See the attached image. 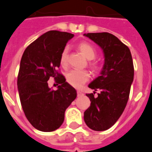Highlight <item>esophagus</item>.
Returning <instances> with one entry per match:
<instances>
[{"mask_svg":"<svg viewBox=\"0 0 152 152\" xmlns=\"http://www.w3.org/2000/svg\"><path fill=\"white\" fill-rule=\"evenodd\" d=\"M83 96V93L80 91H77V96L78 97H80V96Z\"/></svg>","mask_w":152,"mask_h":152,"instance_id":"34e87169","label":"esophagus"}]
</instances>
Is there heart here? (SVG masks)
Masks as SVG:
<instances>
[{
	"label": "heart",
	"instance_id": "heart-1",
	"mask_svg": "<svg viewBox=\"0 0 152 152\" xmlns=\"http://www.w3.org/2000/svg\"><path fill=\"white\" fill-rule=\"evenodd\" d=\"M78 48L88 60H93L96 57V50H95L94 47L89 43L82 42V43H79ZM68 50V47H64L61 53V55H60V63L63 66H66L67 65ZM89 78H90V73L88 71L78 70V69H72V70L69 71L66 76L67 83L75 88L81 87L89 80Z\"/></svg>",
	"mask_w": 152,
	"mask_h": 152
}]
</instances>
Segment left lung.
<instances>
[{"label":"left lung","instance_id":"8db88e82","mask_svg":"<svg viewBox=\"0 0 152 152\" xmlns=\"http://www.w3.org/2000/svg\"><path fill=\"white\" fill-rule=\"evenodd\" d=\"M103 51L104 65L100 76L89 84L93 93L86 94L91 104L84 113V121L94 131L111 128L122 115L128 102L134 79V66L130 50L109 33L85 34ZM99 89L98 96H94Z\"/></svg>","mask_w":152,"mask_h":152}]
</instances>
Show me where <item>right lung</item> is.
<instances>
[{
	"instance_id": "add662e5",
	"label": "right lung",
	"mask_w": 152,
	"mask_h": 152,
	"mask_svg": "<svg viewBox=\"0 0 152 152\" xmlns=\"http://www.w3.org/2000/svg\"><path fill=\"white\" fill-rule=\"evenodd\" d=\"M73 37L69 33L50 30L30 43L21 58L18 77L21 106L27 120L39 131L59 129L66 109L77 96L76 89L56 70L62 51ZM50 77L61 84L57 91L48 87Z\"/></svg>"
}]
</instances>
